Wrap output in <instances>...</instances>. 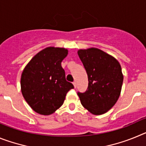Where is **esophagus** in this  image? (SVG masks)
<instances>
[{
    "label": "esophagus",
    "mask_w": 146,
    "mask_h": 146,
    "mask_svg": "<svg viewBox=\"0 0 146 146\" xmlns=\"http://www.w3.org/2000/svg\"><path fill=\"white\" fill-rule=\"evenodd\" d=\"M73 85H74V88H77V83H76V82H73Z\"/></svg>",
    "instance_id": "obj_1"
}]
</instances>
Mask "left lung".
<instances>
[{
  "label": "left lung",
  "instance_id": "8db88e82",
  "mask_svg": "<svg viewBox=\"0 0 146 146\" xmlns=\"http://www.w3.org/2000/svg\"><path fill=\"white\" fill-rule=\"evenodd\" d=\"M77 54L88 78L86 92L77 93L81 104L92 114H104L121 94L123 80L121 65L112 55L95 47L79 50Z\"/></svg>",
  "mask_w": 146,
  "mask_h": 146
}]
</instances>
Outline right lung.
<instances>
[{
	"mask_svg": "<svg viewBox=\"0 0 146 146\" xmlns=\"http://www.w3.org/2000/svg\"><path fill=\"white\" fill-rule=\"evenodd\" d=\"M68 50L48 47L34 55L23 69L20 80L23 96L36 113L49 115L64 104L74 86L66 80L61 62Z\"/></svg>",
	"mask_w": 146,
	"mask_h": 146,
	"instance_id": "right-lung-1",
	"label": "right lung"
}]
</instances>
